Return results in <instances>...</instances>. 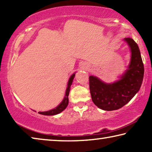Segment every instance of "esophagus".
I'll use <instances>...</instances> for the list:
<instances>
[{
  "instance_id": "obj_1",
  "label": "esophagus",
  "mask_w": 152,
  "mask_h": 152,
  "mask_svg": "<svg viewBox=\"0 0 152 152\" xmlns=\"http://www.w3.org/2000/svg\"><path fill=\"white\" fill-rule=\"evenodd\" d=\"M84 68H88V67H87V66L86 65V64H84Z\"/></svg>"
}]
</instances>
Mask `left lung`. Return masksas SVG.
Wrapping results in <instances>:
<instances>
[{
	"instance_id": "obj_1",
	"label": "left lung",
	"mask_w": 152,
	"mask_h": 152,
	"mask_svg": "<svg viewBox=\"0 0 152 152\" xmlns=\"http://www.w3.org/2000/svg\"><path fill=\"white\" fill-rule=\"evenodd\" d=\"M124 41L129 46L132 56L128 69L121 79L107 84L96 76H89V87L92 100L99 109L114 110L120 109L132 100L141 86L144 67L140 49L130 37Z\"/></svg>"
}]
</instances>
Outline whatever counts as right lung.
<instances>
[{"instance_id": "add662e5", "label": "right lung", "mask_w": 152, "mask_h": 152, "mask_svg": "<svg viewBox=\"0 0 152 152\" xmlns=\"http://www.w3.org/2000/svg\"><path fill=\"white\" fill-rule=\"evenodd\" d=\"M74 76H75V73L73 74L72 75L70 76V79H69V81L68 82V86H67L66 91L65 97H64V99H63L62 102H61L57 107L55 108V109L48 110V111L39 112V114L44 115H54L58 114V113H61V111H63V110L66 109L68 104V95H69V92H70V86L72 85V83Z\"/></svg>"}]
</instances>
